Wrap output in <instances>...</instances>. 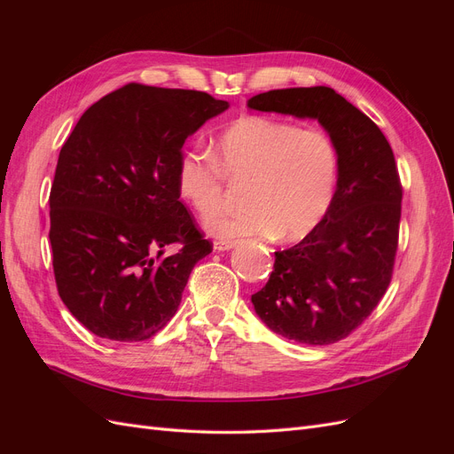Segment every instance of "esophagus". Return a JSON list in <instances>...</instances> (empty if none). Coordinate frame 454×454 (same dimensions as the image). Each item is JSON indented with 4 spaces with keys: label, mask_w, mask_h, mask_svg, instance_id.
<instances>
[{
    "label": "esophagus",
    "mask_w": 454,
    "mask_h": 454,
    "mask_svg": "<svg viewBox=\"0 0 454 454\" xmlns=\"http://www.w3.org/2000/svg\"><path fill=\"white\" fill-rule=\"evenodd\" d=\"M237 246L235 240H215L214 242V250L215 252H229Z\"/></svg>",
    "instance_id": "34e87169"
}]
</instances>
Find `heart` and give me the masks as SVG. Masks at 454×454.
Instances as JSON below:
<instances>
[{
  "label": "heart",
  "mask_w": 454,
  "mask_h": 454,
  "mask_svg": "<svg viewBox=\"0 0 454 454\" xmlns=\"http://www.w3.org/2000/svg\"><path fill=\"white\" fill-rule=\"evenodd\" d=\"M225 177L248 184L242 197L246 210L210 219L206 231L212 237L297 242L332 208L339 157L324 132L244 117L217 136L214 157L184 151L176 162L177 193L202 217L222 206Z\"/></svg>",
  "instance_id": "obj_1"
}]
</instances>
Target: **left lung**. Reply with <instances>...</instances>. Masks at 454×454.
Segmentation results:
<instances>
[{"label":"left lung","mask_w":454,"mask_h":454,"mask_svg":"<svg viewBox=\"0 0 454 454\" xmlns=\"http://www.w3.org/2000/svg\"><path fill=\"white\" fill-rule=\"evenodd\" d=\"M255 112L314 119L339 157L332 208L309 237L274 252V270L252 295L270 332L303 345L350 335L379 305L392 278L402 185L388 140L358 107L329 87L252 96Z\"/></svg>","instance_id":"obj_1"}]
</instances>
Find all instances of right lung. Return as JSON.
<instances>
[{
    "mask_svg": "<svg viewBox=\"0 0 454 454\" xmlns=\"http://www.w3.org/2000/svg\"><path fill=\"white\" fill-rule=\"evenodd\" d=\"M227 107L199 90L130 83L92 104L62 145L49 197L54 278L94 335L145 340L180 307L212 246L180 200L176 162ZM176 241L183 248L164 256Z\"/></svg>",
    "mask_w": 454,
    "mask_h": 454,
    "instance_id": "1",
    "label": "right lung"
}]
</instances>
